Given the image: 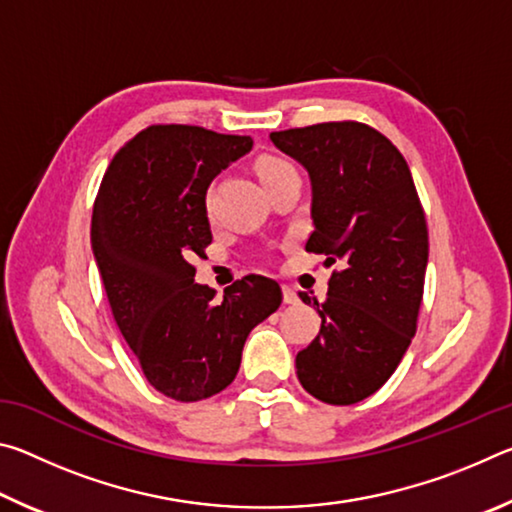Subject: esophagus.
I'll return each mask as SVG.
<instances>
[{
  "label": "esophagus",
  "mask_w": 512,
  "mask_h": 512,
  "mask_svg": "<svg viewBox=\"0 0 512 512\" xmlns=\"http://www.w3.org/2000/svg\"><path fill=\"white\" fill-rule=\"evenodd\" d=\"M282 298L287 305H298V293H296V289L289 287V284H284L282 287Z\"/></svg>",
  "instance_id": "34e87169"
}]
</instances>
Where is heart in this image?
Masks as SVG:
<instances>
[{"label":"heart","instance_id":"1","mask_svg":"<svg viewBox=\"0 0 512 512\" xmlns=\"http://www.w3.org/2000/svg\"><path fill=\"white\" fill-rule=\"evenodd\" d=\"M287 169H291V164L282 158H275V155H262V158H257L255 162V173L257 178L262 180V185H266L268 180L280 176V173Z\"/></svg>","mask_w":512,"mask_h":512}]
</instances>
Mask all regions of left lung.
<instances>
[{"mask_svg":"<svg viewBox=\"0 0 512 512\" xmlns=\"http://www.w3.org/2000/svg\"><path fill=\"white\" fill-rule=\"evenodd\" d=\"M271 140L309 171L305 250L336 264L323 302L300 293L320 332L298 352V379L320 402H361L386 384L418 329L429 259L418 189L395 144L361 121L289 128Z\"/></svg>","mask_w":512,"mask_h":512,"instance_id":"8db88e82","label":"left lung"}]
</instances>
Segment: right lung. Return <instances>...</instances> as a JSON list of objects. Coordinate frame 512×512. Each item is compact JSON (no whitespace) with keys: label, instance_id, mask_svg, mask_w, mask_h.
<instances>
[{"label":"right lung","instance_id":"add662e5","mask_svg":"<svg viewBox=\"0 0 512 512\" xmlns=\"http://www.w3.org/2000/svg\"><path fill=\"white\" fill-rule=\"evenodd\" d=\"M246 135L153 124L117 151L92 212V250L121 336L149 384L176 402L221 393L250 329L280 307L275 280L246 275L216 291L194 282L212 244L205 192L250 151Z\"/></svg>","mask_w":512,"mask_h":512}]
</instances>
